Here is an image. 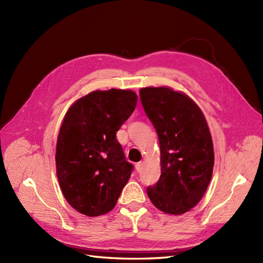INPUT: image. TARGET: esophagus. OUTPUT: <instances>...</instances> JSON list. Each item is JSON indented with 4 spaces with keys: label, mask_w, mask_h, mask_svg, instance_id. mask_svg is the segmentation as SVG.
Segmentation results:
<instances>
[{
    "label": "esophagus",
    "mask_w": 263,
    "mask_h": 263,
    "mask_svg": "<svg viewBox=\"0 0 263 263\" xmlns=\"http://www.w3.org/2000/svg\"><path fill=\"white\" fill-rule=\"evenodd\" d=\"M135 166H136L137 172H140L141 169H142V162H137L136 164H135Z\"/></svg>",
    "instance_id": "1"
}]
</instances>
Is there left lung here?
I'll return each mask as SVG.
<instances>
[{"label":"left lung","instance_id":"8db88e82","mask_svg":"<svg viewBox=\"0 0 263 263\" xmlns=\"http://www.w3.org/2000/svg\"><path fill=\"white\" fill-rule=\"evenodd\" d=\"M139 95L161 154V176L147 187L148 196L158 210L184 214L201 201L212 179L214 148L208 122L192 100L170 87H144Z\"/></svg>","mask_w":263,"mask_h":263}]
</instances>
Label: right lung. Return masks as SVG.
<instances>
[{"mask_svg":"<svg viewBox=\"0 0 263 263\" xmlns=\"http://www.w3.org/2000/svg\"><path fill=\"white\" fill-rule=\"evenodd\" d=\"M130 90L94 91L78 100L63 119L55 166L67 202L89 217L114 209L134 165L126 160L116 133L133 114Z\"/></svg>","mask_w":263,"mask_h":263,"instance_id":"add662e5","label":"right lung"}]
</instances>
